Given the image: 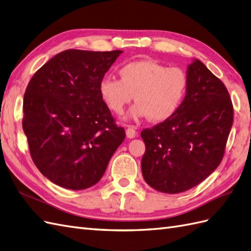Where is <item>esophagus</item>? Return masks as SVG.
Instances as JSON below:
<instances>
[{"mask_svg":"<svg viewBox=\"0 0 251 251\" xmlns=\"http://www.w3.org/2000/svg\"><path fill=\"white\" fill-rule=\"evenodd\" d=\"M126 136H127V138H129V139H133V138L137 137V131L134 130L133 126H128L127 127Z\"/></svg>","mask_w":251,"mask_h":251,"instance_id":"esophagus-1","label":"esophagus"}]
</instances>
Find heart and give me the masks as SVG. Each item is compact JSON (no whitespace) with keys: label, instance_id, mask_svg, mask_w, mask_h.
<instances>
[{"label":"heart","instance_id":"b5f03b06","mask_svg":"<svg viewBox=\"0 0 251 251\" xmlns=\"http://www.w3.org/2000/svg\"><path fill=\"white\" fill-rule=\"evenodd\" d=\"M119 79L106 77L100 83V95L110 110L121 115L133 96L137 104L131 118L169 120L180 108L188 92V74L180 67H166L155 60L127 62L119 71Z\"/></svg>","mask_w":251,"mask_h":251}]
</instances>
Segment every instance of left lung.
I'll return each mask as SVG.
<instances>
[{
	"label": "left lung",
	"instance_id": "8db88e82",
	"mask_svg": "<svg viewBox=\"0 0 251 251\" xmlns=\"http://www.w3.org/2000/svg\"><path fill=\"white\" fill-rule=\"evenodd\" d=\"M178 111L141 131L142 174L157 191L176 194L194 188L222 162L233 123V105L224 82L195 60Z\"/></svg>",
	"mask_w": 251,
	"mask_h": 251
}]
</instances>
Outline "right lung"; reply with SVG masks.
<instances>
[{"label": "right lung", "mask_w": 251, "mask_h": 251, "mask_svg": "<svg viewBox=\"0 0 251 251\" xmlns=\"http://www.w3.org/2000/svg\"><path fill=\"white\" fill-rule=\"evenodd\" d=\"M121 53L63 50L28 82L22 127L35 165L57 185L83 190L98 183L125 139L100 95V83Z\"/></svg>", "instance_id": "1"}]
</instances>
